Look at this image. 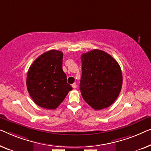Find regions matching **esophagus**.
Instances as JSON below:
<instances>
[{"mask_svg":"<svg viewBox=\"0 0 151 151\" xmlns=\"http://www.w3.org/2000/svg\"><path fill=\"white\" fill-rule=\"evenodd\" d=\"M72 87H73V88H74V89L76 88V83H73V85H72Z\"/></svg>","mask_w":151,"mask_h":151,"instance_id":"obj_1","label":"esophagus"}]
</instances>
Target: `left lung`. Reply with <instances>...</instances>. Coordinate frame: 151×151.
I'll return each instance as SVG.
<instances>
[{"instance_id":"8db88e82","label":"left lung","mask_w":151,"mask_h":151,"mask_svg":"<svg viewBox=\"0 0 151 151\" xmlns=\"http://www.w3.org/2000/svg\"><path fill=\"white\" fill-rule=\"evenodd\" d=\"M80 90L85 101L95 110L109 107L122 86L118 63L103 50L94 49L81 55Z\"/></svg>"}]
</instances>
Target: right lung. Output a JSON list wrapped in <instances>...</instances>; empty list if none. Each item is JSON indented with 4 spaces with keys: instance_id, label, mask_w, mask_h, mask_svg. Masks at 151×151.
<instances>
[{
    "instance_id": "obj_1",
    "label": "right lung",
    "mask_w": 151,
    "mask_h": 151,
    "mask_svg": "<svg viewBox=\"0 0 151 151\" xmlns=\"http://www.w3.org/2000/svg\"><path fill=\"white\" fill-rule=\"evenodd\" d=\"M62 59V52L50 50L38 57L28 70L27 90L36 105L44 109H56L73 90L63 71Z\"/></svg>"
}]
</instances>
